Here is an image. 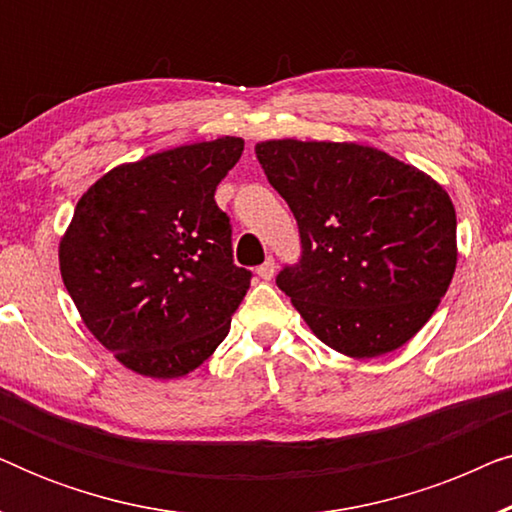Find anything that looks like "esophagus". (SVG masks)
<instances>
[{
    "instance_id": "esophagus-1",
    "label": "esophagus",
    "mask_w": 512,
    "mask_h": 512,
    "mask_svg": "<svg viewBox=\"0 0 512 512\" xmlns=\"http://www.w3.org/2000/svg\"><path fill=\"white\" fill-rule=\"evenodd\" d=\"M256 275L265 279V282L272 279V275H275V258H265V263L258 265V268H256Z\"/></svg>"
}]
</instances>
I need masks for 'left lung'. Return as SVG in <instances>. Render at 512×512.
Returning a JSON list of instances; mask_svg holds the SVG:
<instances>
[{"instance_id":"obj_1","label":"left lung","mask_w":512,"mask_h":512,"mask_svg":"<svg viewBox=\"0 0 512 512\" xmlns=\"http://www.w3.org/2000/svg\"><path fill=\"white\" fill-rule=\"evenodd\" d=\"M256 158L298 221L277 286L335 352L373 359L436 312L457 268V214L417 167L354 142L270 139Z\"/></svg>"}]
</instances>
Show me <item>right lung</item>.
Returning <instances> with one entry per match:
<instances>
[{
    "instance_id": "add662e5",
    "label": "right lung",
    "mask_w": 512,
    "mask_h": 512,
    "mask_svg": "<svg viewBox=\"0 0 512 512\" xmlns=\"http://www.w3.org/2000/svg\"><path fill=\"white\" fill-rule=\"evenodd\" d=\"M240 137L186 144L118 165L81 195L60 272L88 331L139 375L191 373L228 335L251 272L214 193Z\"/></svg>"
}]
</instances>
